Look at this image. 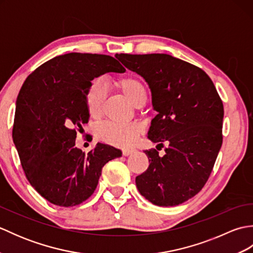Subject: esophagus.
<instances>
[{
  "label": "esophagus",
  "instance_id": "esophagus-1",
  "mask_svg": "<svg viewBox=\"0 0 253 253\" xmlns=\"http://www.w3.org/2000/svg\"><path fill=\"white\" fill-rule=\"evenodd\" d=\"M135 151H136V150H133V149H125V150H123V155L128 157V155L132 154Z\"/></svg>",
  "mask_w": 253,
  "mask_h": 253
}]
</instances>
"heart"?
<instances>
[{
    "label": "heart",
    "instance_id": "obj_1",
    "mask_svg": "<svg viewBox=\"0 0 253 253\" xmlns=\"http://www.w3.org/2000/svg\"><path fill=\"white\" fill-rule=\"evenodd\" d=\"M117 87L132 105L138 106L146 103L147 90L143 84L135 77H124L117 82ZM107 88L105 82L95 78L90 83L85 91V105L90 116L99 117L106 99ZM141 128L138 124H116L106 122L101 124L96 129V136L100 140L118 147H128L137 140Z\"/></svg>",
    "mask_w": 253,
    "mask_h": 253
}]
</instances>
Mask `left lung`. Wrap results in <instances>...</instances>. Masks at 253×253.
<instances>
[{
  "instance_id": "8db88e82",
  "label": "left lung",
  "mask_w": 253,
  "mask_h": 253,
  "mask_svg": "<svg viewBox=\"0 0 253 253\" xmlns=\"http://www.w3.org/2000/svg\"><path fill=\"white\" fill-rule=\"evenodd\" d=\"M146 80L153 110L148 138L166 141L165 154L146 150L148 169L136 177L141 196L159 207H174L200 191L222 147L223 102L211 78L190 63L169 54H116Z\"/></svg>"
}]
</instances>
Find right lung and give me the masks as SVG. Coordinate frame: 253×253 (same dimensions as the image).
<instances>
[{
  "label": "right lung",
  "instance_id": "right-lung-1",
  "mask_svg": "<svg viewBox=\"0 0 253 253\" xmlns=\"http://www.w3.org/2000/svg\"><path fill=\"white\" fill-rule=\"evenodd\" d=\"M126 69L114 57L68 53L32 72L21 87L13 140L30 185L60 207L83 203L94 192L102 168L122 151L98 142L88 153L75 146L77 130L88 123L85 91L91 80Z\"/></svg>",
  "mask_w": 253,
  "mask_h": 253
}]
</instances>
